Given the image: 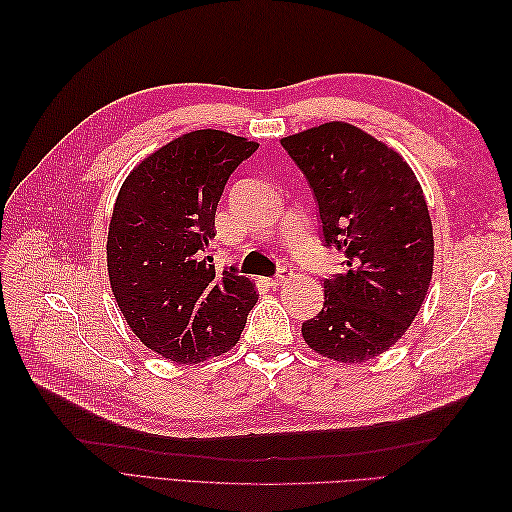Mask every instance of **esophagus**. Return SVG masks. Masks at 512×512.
<instances>
[{
	"label": "esophagus",
	"mask_w": 512,
	"mask_h": 512,
	"mask_svg": "<svg viewBox=\"0 0 512 512\" xmlns=\"http://www.w3.org/2000/svg\"><path fill=\"white\" fill-rule=\"evenodd\" d=\"M290 275H292V273H290V269H280V271H277L273 277H267L265 282H267L269 286H273V288H275V286H282L284 282H288V277H290Z\"/></svg>",
	"instance_id": "esophagus-1"
}]
</instances>
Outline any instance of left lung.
I'll use <instances>...</instances> for the list:
<instances>
[{"mask_svg": "<svg viewBox=\"0 0 512 512\" xmlns=\"http://www.w3.org/2000/svg\"><path fill=\"white\" fill-rule=\"evenodd\" d=\"M314 190L322 241L344 252V273L324 280L322 312L305 344L339 363L395 346L421 309L433 271V228L408 162L344 121L282 138Z\"/></svg>", "mask_w": 512, "mask_h": 512, "instance_id": "obj_1", "label": "left lung"}]
</instances>
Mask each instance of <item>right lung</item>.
<instances>
[{"label": "right lung", "mask_w": 512, "mask_h": 512, "mask_svg": "<svg viewBox=\"0 0 512 512\" xmlns=\"http://www.w3.org/2000/svg\"><path fill=\"white\" fill-rule=\"evenodd\" d=\"M254 141L194 130L151 153L123 181L108 224L115 301L141 342L175 363H200L239 342L254 284L205 256L224 185Z\"/></svg>", "instance_id": "right-lung-1"}]
</instances>
